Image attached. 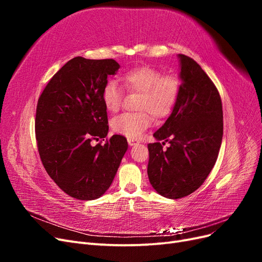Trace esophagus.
Masks as SVG:
<instances>
[{"label": "esophagus", "mask_w": 262, "mask_h": 262, "mask_svg": "<svg viewBox=\"0 0 262 262\" xmlns=\"http://www.w3.org/2000/svg\"><path fill=\"white\" fill-rule=\"evenodd\" d=\"M128 143H129V145H136V144H138L139 143V141H137L136 139H132V138H128Z\"/></svg>", "instance_id": "obj_1"}]
</instances>
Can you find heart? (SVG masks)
I'll return each mask as SVG.
<instances>
[{"label": "heart", "mask_w": 262, "mask_h": 262, "mask_svg": "<svg viewBox=\"0 0 262 262\" xmlns=\"http://www.w3.org/2000/svg\"><path fill=\"white\" fill-rule=\"evenodd\" d=\"M125 89L140 93L137 108L139 113H125L113 119V130L128 138H139L152 124L153 117L163 119L175 108L181 92V80L173 74H163L150 66L132 68L121 76ZM120 86L109 80L102 89L101 99L109 113H117L122 105Z\"/></svg>", "instance_id": "b5f03b06"}]
</instances>
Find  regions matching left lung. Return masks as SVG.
I'll list each match as a JSON object with an SVG mask.
<instances>
[{
    "instance_id": "left-lung-1",
    "label": "left lung",
    "mask_w": 262,
    "mask_h": 262,
    "mask_svg": "<svg viewBox=\"0 0 262 262\" xmlns=\"http://www.w3.org/2000/svg\"><path fill=\"white\" fill-rule=\"evenodd\" d=\"M178 57L179 99L154 133L157 142L147 145L149 182L168 199L189 195L203 184L217 160L223 138V109L216 86L193 59ZM166 141L170 146L164 150Z\"/></svg>"
}]
</instances>
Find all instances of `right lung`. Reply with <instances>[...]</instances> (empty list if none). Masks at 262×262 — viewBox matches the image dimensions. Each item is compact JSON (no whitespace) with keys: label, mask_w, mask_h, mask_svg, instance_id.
Wrapping results in <instances>:
<instances>
[{"label":"right lung","mask_w":262,"mask_h":262,"mask_svg":"<svg viewBox=\"0 0 262 262\" xmlns=\"http://www.w3.org/2000/svg\"><path fill=\"white\" fill-rule=\"evenodd\" d=\"M119 68L114 59L73 58L38 99L35 132L43 167L60 189L78 200L97 199L107 191L128 149L120 134L92 144L107 137L101 93Z\"/></svg>","instance_id":"obj_1"}]
</instances>
